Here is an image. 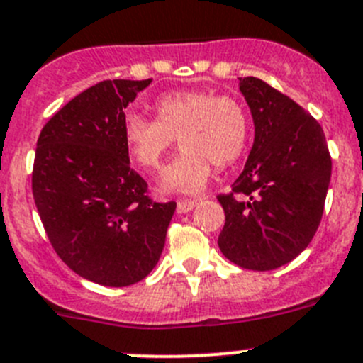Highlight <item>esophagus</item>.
<instances>
[{
  "label": "esophagus",
  "instance_id": "esophagus-1",
  "mask_svg": "<svg viewBox=\"0 0 363 363\" xmlns=\"http://www.w3.org/2000/svg\"><path fill=\"white\" fill-rule=\"evenodd\" d=\"M197 204H199L197 199H179L177 211H179V213H186V211L194 210Z\"/></svg>",
  "mask_w": 363,
  "mask_h": 363
}]
</instances>
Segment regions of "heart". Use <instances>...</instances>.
I'll use <instances>...</instances> for the list:
<instances>
[{
  "label": "heart",
  "mask_w": 363,
  "mask_h": 363,
  "mask_svg": "<svg viewBox=\"0 0 363 363\" xmlns=\"http://www.w3.org/2000/svg\"><path fill=\"white\" fill-rule=\"evenodd\" d=\"M155 116L157 119L126 116L123 135L130 157L145 172H159L179 139L182 150L162 179L168 189L199 191L213 164L228 168L247 146L250 119L235 97L215 96L210 90H177L155 101Z\"/></svg>",
  "instance_id": "heart-1"
}]
</instances>
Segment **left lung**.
Returning <instances> with one entry per match:
<instances>
[{
  "instance_id": "left-lung-1",
  "label": "left lung",
  "mask_w": 363,
  "mask_h": 363,
  "mask_svg": "<svg viewBox=\"0 0 363 363\" xmlns=\"http://www.w3.org/2000/svg\"><path fill=\"white\" fill-rule=\"evenodd\" d=\"M255 143L230 194L217 195L226 222L218 247L244 269L291 262L315 237L331 181V155L318 121L259 77H240Z\"/></svg>"
}]
</instances>
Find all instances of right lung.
<instances>
[{
    "instance_id": "1",
    "label": "right lung",
    "mask_w": 363,
    "mask_h": 363,
    "mask_svg": "<svg viewBox=\"0 0 363 363\" xmlns=\"http://www.w3.org/2000/svg\"><path fill=\"white\" fill-rule=\"evenodd\" d=\"M152 79H106L68 101L39 133L32 195L52 247L74 273L132 286L159 262L175 202H155L130 168L125 108Z\"/></svg>"
}]
</instances>
